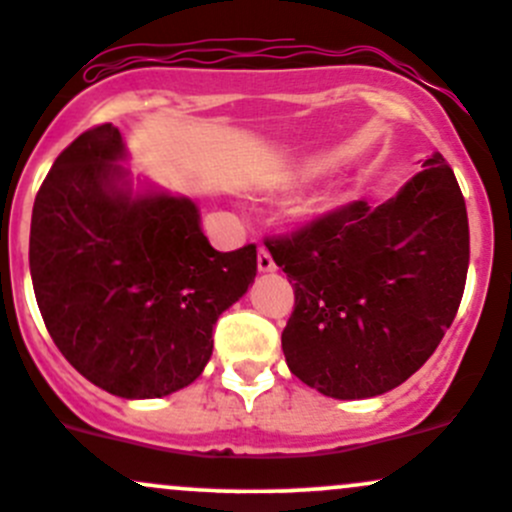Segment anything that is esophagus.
Here are the masks:
<instances>
[{
    "label": "esophagus",
    "mask_w": 512,
    "mask_h": 512,
    "mask_svg": "<svg viewBox=\"0 0 512 512\" xmlns=\"http://www.w3.org/2000/svg\"><path fill=\"white\" fill-rule=\"evenodd\" d=\"M257 267H260V272L275 270V260H272V255L267 247H260V252H257Z\"/></svg>",
    "instance_id": "esophagus-1"
}]
</instances>
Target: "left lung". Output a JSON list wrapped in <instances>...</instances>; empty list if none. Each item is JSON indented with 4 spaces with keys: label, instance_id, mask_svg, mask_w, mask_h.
Segmentation results:
<instances>
[{
    "label": "left lung",
    "instance_id": "1",
    "mask_svg": "<svg viewBox=\"0 0 512 512\" xmlns=\"http://www.w3.org/2000/svg\"><path fill=\"white\" fill-rule=\"evenodd\" d=\"M265 245L294 289L289 371L332 399L416 374L456 319L471 260L466 200L441 153L396 198L339 205Z\"/></svg>",
    "mask_w": 512,
    "mask_h": 512
}]
</instances>
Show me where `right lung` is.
<instances>
[{
	"instance_id": "obj_1",
	"label": "right lung",
	"mask_w": 512,
	"mask_h": 512,
	"mask_svg": "<svg viewBox=\"0 0 512 512\" xmlns=\"http://www.w3.org/2000/svg\"><path fill=\"white\" fill-rule=\"evenodd\" d=\"M113 123L59 153L34 200L29 270L51 339L79 374L121 399L193 384L220 314L257 275V247L218 252L188 198L121 188Z\"/></svg>"
}]
</instances>
